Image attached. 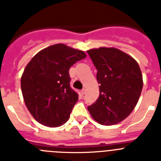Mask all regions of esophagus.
<instances>
[{
	"instance_id": "1",
	"label": "esophagus",
	"mask_w": 161,
	"mask_h": 161,
	"mask_svg": "<svg viewBox=\"0 0 161 161\" xmlns=\"http://www.w3.org/2000/svg\"><path fill=\"white\" fill-rule=\"evenodd\" d=\"M85 92H86V89H81V91H80V93H81V94L82 95H84L85 93Z\"/></svg>"
}]
</instances>
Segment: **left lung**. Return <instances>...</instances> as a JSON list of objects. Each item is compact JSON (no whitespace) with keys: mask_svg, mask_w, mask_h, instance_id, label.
Returning a JSON list of instances; mask_svg holds the SVG:
<instances>
[{"mask_svg":"<svg viewBox=\"0 0 161 161\" xmlns=\"http://www.w3.org/2000/svg\"><path fill=\"white\" fill-rule=\"evenodd\" d=\"M96 67L99 97L88 106L92 117L102 125H114L132 112L143 89L139 64L131 56L116 48L87 51Z\"/></svg>","mask_w":161,"mask_h":161,"instance_id":"obj_1","label":"left lung"}]
</instances>
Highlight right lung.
<instances>
[{"instance_id":"obj_1","label":"right lung","mask_w":161,"mask_h":161,"mask_svg":"<svg viewBox=\"0 0 161 161\" xmlns=\"http://www.w3.org/2000/svg\"><path fill=\"white\" fill-rule=\"evenodd\" d=\"M86 57L64 44L42 50L29 62L21 79L25 106L38 123L56 127L64 124L78 101L70 86L69 68Z\"/></svg>"}]
</instances>
